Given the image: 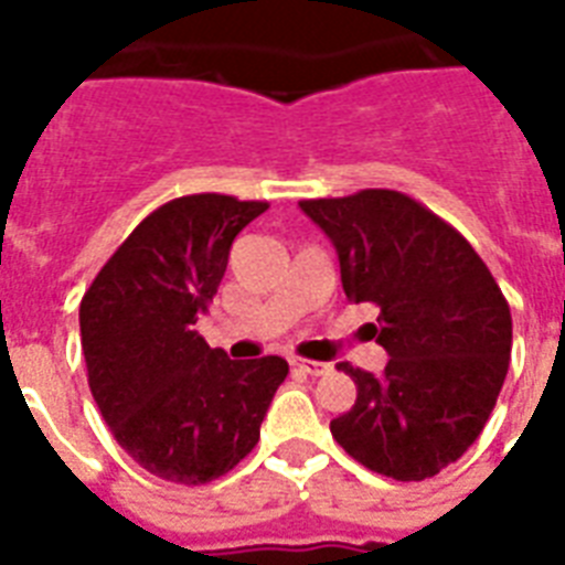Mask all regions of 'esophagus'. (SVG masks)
<instances>
[{
	"label": "esophagus",
	"mask_w": 565,
	"mask_h": 565,
	"mask_svg": "<svg viewBox=\"0 0 565 565\" xmlns=\"http://www.w3.org/2000/svg\"><path fill=\"white\" fill-rule=\"evenodd\" d=\"M290 366L296 372H301V375H326L328 370H331V366H328V363H319V361H305V358H296V354H292L290 358Z\"/></svg>",
	"instance_id": "34e87169"
}]
</instances>
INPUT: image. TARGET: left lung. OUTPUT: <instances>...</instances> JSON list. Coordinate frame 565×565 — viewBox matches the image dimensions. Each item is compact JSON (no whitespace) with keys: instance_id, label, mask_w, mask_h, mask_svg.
Segmentation results:
<instances>
[{"instance_id":"obj_1","label":"left lung","mask_w":565,"mask_h":565,"mask_svg":"<svg viewBox=\"0 0 565 565\" xmlns=\"http://www.w3.org/2000/svg\"><path fill=\"white\" fill-rule=\"evenodd\" d=\"M340 257L349 301L377 305L384 372L337 370L358 386L331 434L366 469L425 481L455 463L490 419L508 375L510 305L460 231L398 190L305 199Z\"/></svg>"}]
</instances>
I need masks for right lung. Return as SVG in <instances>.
Segmentation results:
<instances>
[{
	"label": "right lung",
	"instance_id": "right-lung-1",
	"mask_svg": "<svg viewBox=\"0 0 565 565\" xmlns=\"http://www.w3.org/2000/svg\"><path fill=\"white\" fill-rule=\"evenodd\" d=\"M269 204L195 193L137 225L84 292L87 384L117 443L170 483L199 487L257 446L284 358L228 361L193 331L231 243Z\"/></svg>",
	"mask_w": 565,
	"mask_h": 565
}]
</instances>
